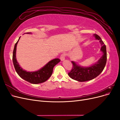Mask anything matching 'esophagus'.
Returning a JSON list of instances; mask_svg holds the SVG:
<instances>
[{
	"instance_id": "34e87169",
	"label": "esophagus",
	"mask_w": 120,
	"mask_h": 120,
	"mask_svg": "<svg viewBox=\"0 0 120 120\" xmlns=\"http://www.w3.org/2000/svg\"><path fill=\"white\" fill-rule=\"evenodd\" d=\"M65 56H66V54H65L64 53L61 54V55L60 56V60H61V61L64 60H65Z\"/></svg>"
}]
</instances>
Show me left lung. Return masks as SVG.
Listing matches in <instances>:
<instances>
[{
	"label": "left lung",
	"mask_w": 120,
	"mask_h": 120,
	"mask_svg": "<svg viewBox=\"0 0 120 120\" xmlns=\"http://www.w3.org/2000/svg\"><path fill=\"white\" fill-rule=\"evenodd\" d=\"M96 39L99 40L101 45V51L103 55L98 61L90 67H82L79 66L74 61H71L73 66L71 71L68 74L70 77L78 82H82L92 80L98 77L106 66L107 62V50L106 46L99 35H94Z\"/></svg>",
	"instance_id": "obj_1"
}]
</instances>
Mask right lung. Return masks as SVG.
Segmentation results:
<instances>
[{"label":"right lung","mask_w":120,"mask_h":120,"mask_svg":"<svg viewBox=\"0 0 120 120\" xmlns=\"http://www.w3.org/2000/svg\"><path fill=\"white\" fill-rule=\"evenodd\" d=\"M26 34H31V32H27ZM20 38L14 45L12 56L13 65L17 74L19 75L20 78L24 79L25 81L33 83V84H38V83L45 82L52 75L54 67L59 63L60 60L59 59H55L50 60L44 67H43L37 71H26L23 70L21 67H20L16 58V46Z\"/></svg>","instance_id":"add662e5"}]
</instances>
